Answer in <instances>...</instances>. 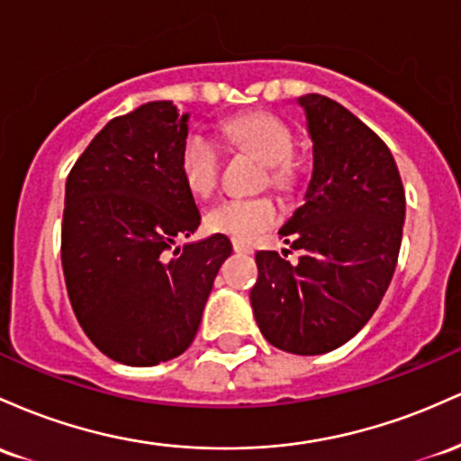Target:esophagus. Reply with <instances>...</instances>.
I'll use <instances>...</instances> for the list:
<instances>
[{
  "instance_id": "esophagus-1",
  "label": "esophagus",
  "mask_w": 461,
  "mask_h": 461,
  "mask_svg": "<svg viewBox=\"0 0 461 461\" xmlns=\"http://www.w3.org/2000/svg\"><path fill=\"white\" fill-rule=\"evenodd\" d=\"M232 250L240 252V255H252V248L248 244H241V241H232Z\"/></svg>"
}]
</instances>
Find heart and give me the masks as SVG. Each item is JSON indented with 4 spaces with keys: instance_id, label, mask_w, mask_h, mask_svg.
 <instances>
[{
    "instance_id": "obj_1",
    "label": "heart",
    "mask_w": 461,
    "mask_h": 461,
    "mask_svg": "<svg viewBox=\"0 0 461 461\" xmlns=\"http://www.w3.org/2000/svg\"><path fill=\"white\" fill-rule=\"evenodd\" d=\"M224 134L235 146L252 152L270 169V183L285 187L292 180L294 134L285 122L270 113H252L224 123ZM180 172L195 195L213 194L220 176V148L203 132H191L180 149ZM278 209L270 198H230L215 204L204 217L206 229L232 241H250L276 224Z\"/></svg>"
}]
</instances>
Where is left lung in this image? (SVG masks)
<instances>
[{
    "instance_id": "left-lung-1",
    "label": "left lung",
    "mask_w": 461,
    "mask_h": 461,
    "mask_svg": "<svg viewBox=\"0 0 461 461\" xmlns=\"http://www.w3.org/2000/svg\"><path fill=\"white\" fill-rule=\"evenodd\" d=\"M313 143L303 204L278 235L300 252H257L250 304L263 338L294 355H322L355 338L394 276L405 191L394 157L330 97H298Z\"/></svg>"
}]
</instances>
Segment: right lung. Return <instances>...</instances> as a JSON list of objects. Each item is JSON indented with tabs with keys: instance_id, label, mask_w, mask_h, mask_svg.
<instances>
[{
	"instance_id": "obj_1",
	"label": "right lung",
	"mask_w": 461,
	"mask_h": 461,
	"mask_svg": "<svg viewBox=\"0 0 461 461\" xmlns=\"http://www.w3.org/2000/svg\"><path fill=\"white\" fill-rule=\"evenodd\" d=\"M189 113L169 100L111 119L65 185L60 257L71 307L113 361L157 366L183 355L198 333L229 237L169 250L200 226L180 172Z\"/></svg>"
}]
</instances>
